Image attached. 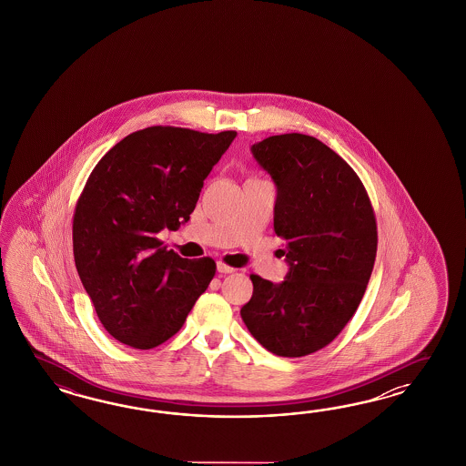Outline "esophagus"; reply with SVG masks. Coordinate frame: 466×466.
Wrapping results in <instances>:
<instances>
[{"mask_svg": "<svg viewBox=\"0 0 466 466\" xmlns=\"http://www.w3.org/2000/svg\"><path fill=\"white\" fill-rule=\"evenodd\" d=\"M217 269H218V273H232V271H234L232 267H228V265L222 263V261H218V263H217Z\"/></svg>", "mask_w": 466, "mask_h": 466, "instance_id": "obj_1", "label": "esophagus"}]
</instances>
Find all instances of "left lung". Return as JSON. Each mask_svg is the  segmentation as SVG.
Wrapping results in <instances>:
<instances>
[{"label": "left lung", "mask_w": 466, "mask_h": 466, "mask_svg": "<svg viewBox=\"0 0 466 466\" xmlns=\"http://www.w3.org/2000/svg\"><path fill=\"white\" fill-rule=\"evenodd\" d=\"M277 186L273 228L285 239L282 283L251 275L240 316L268 352L304 357L337 339L359 308L378 251L376 217L355 170L300 133L251 147Z\"/></svg>", "instance_id": "1"}]
</instances>
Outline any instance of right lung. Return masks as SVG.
<instances>
[{
    "label": "right lung",
    "mask_w": 466,
    "mask_h": 466,
    "mask_svg": "<svg viewBox=\"0 0 466 466\" xmlns=\"http://www.w3.org/2000/svg\"><path fill=\"white\" fill-rule=\"evenodd\" d=\"M187 127L127 135L88 176L73 215V254L107 333L148 350L174 337L215 277L212 258L186 259L157 234L177 230L203 181L236 138Z\"/></svg>",
    "instance_id": "1"
}]
</instances>
